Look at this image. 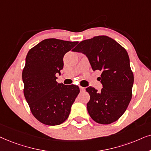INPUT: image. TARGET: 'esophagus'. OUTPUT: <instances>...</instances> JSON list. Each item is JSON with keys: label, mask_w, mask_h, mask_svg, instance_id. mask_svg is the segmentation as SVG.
<instances>
[{"label": "esophagus", "mask_w": 151, "mask_h": 151, "mask_svg": "<svg viewBox=\"0 0 151 151\" xmlns=\"http://www.w3.org/2000/svg\"><path fill=\"white\" fill-rule=\"evenodd\" d=\"M79 88H80V91H81V92H83V91H85V90H86V88L81 87V86H79Z\"/></svg>", "instance_id": "esophagus-1"}]
</instances>
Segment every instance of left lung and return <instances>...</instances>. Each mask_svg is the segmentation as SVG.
Listing matches in <instances>:
<instances>
[{"instance_id": "left-lung-1", "label": "left lung", "mask_w": 151, "mask_h": 151, "mask_svg": "<svg viewBox=\"0 0 151 151\" xmlns=\"http://www.w3.org/2000/svg\"><path fill=\"white\" fill-rule=\"evenodd\" d=\"M73 51L86 55L93 71L102 72L101 91L91 86L86 89L91 97L87 103L90 116L104 125L116 121L129 105L134 83L126 50L114 40L102 35L81 42Z\"/></svg>"}]
</instances>
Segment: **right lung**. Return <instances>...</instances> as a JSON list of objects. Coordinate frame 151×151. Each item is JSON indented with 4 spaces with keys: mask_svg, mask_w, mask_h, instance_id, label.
I'll return each instance as SVG.
<instances>
[{
    "mask_svg": "<svg viewBox=\"0 0 151 151\" xmlns=\"http://www.w3.org/2000/svg\"><path fill=\"white\" fill-rule=\"evenodd\" d=\"M78 42L46 39L28 51L22 72L25 98L33 115L42 123L58 125L68 119L80 92L76 85L58 83L63 57Z\"/></svg>",
    "mask_w": 151,
    "mask_h": 151,
    "instance_id": "obj_1",
    "label": "right lung"
}]
</instances>
